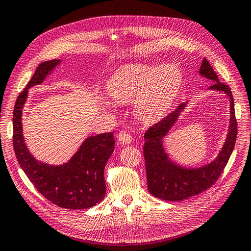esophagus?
Listing matches in <instances>:
<instances>
[{
    "mask_svg": "<svg viewBox=\"0 0 251 251\" xmlns=\"http://www.w3.org/2000/svg\"><path fill=\"white\" fill-rule=\"evenodd\" d=\"M117 139L121 141L122 144H130L131 140H133V137L129 133H127L126 130H122L120 131V134L117 135Z\"/></svg>",
    "mask_w": 251,
    "mask_h": 251,
    "instance_id": "1",
    "label": "esophagus"
}]
</instances>
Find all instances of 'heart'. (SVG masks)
I'll list each match as a JSON object with an SVG mask.
<instances>
[{
  "label": "heart",
  "mask_w": 251,
  "mask_h": 251,
  "mask_svg": "<svg viewBox=\"0 0 251 251\" xmlns=\"http://www.w3.org/2000/svg\"><path fill=\"white\" fill-rule=\"evenodd\" d=\"M183 75L179 66L128 65L107 82L111 98L120 102L135 99V111L144 120H154L165 113L181 89Z\"/></svg>",
  "instance_id": "1"
}]
</instances>
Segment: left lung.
<instances>
[{"instance_id":"1","label":"left lung","mask_w":251,"mask_h":251,"mask_svg":"<svg viewBox=\"0 0 251 251\" xmlns=\"http://www.w3.org/2000/svg\"><path fill=\"white\" fill-rule=\"evenodd\" d=\"M200 75L215 82L209 90L225 93L230 103L228 134L217 157L207 165L199 168H185L172 161L163 147V138L176 124L185 103L180 104L169 115L150 127L144 136V154L148 191L154 198L165 201H182L202 193L215 183L226 167L237 137V122L233 94L228 85L218 81V76L206 59L200 68Z\"/></svg>"}]
</instances>
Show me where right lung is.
<instances>
[{"mask_svg": "<svg viewBox=\"0 0 251 251\" xmlns=\"http://www.w3.org/2000/svg\"><path fill=\"white\" fill-rule=\"evenodd\" d=\"M60 62V59H53L40 63L33 78L18 95L13 112V146L21 168L40 194L60 207L84 209L99 204L105 197L104 168L115 147L113 134L90 136L69 161L59 166L35 159L23 136L22 114L28 90L43 83Z\"/></svg>", "mask_w": 251, "mask_h": 251, "instance_id": "add662e5", "label": "right lung"}]
</instances>
